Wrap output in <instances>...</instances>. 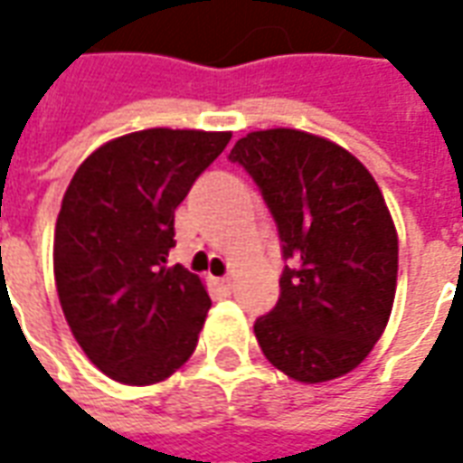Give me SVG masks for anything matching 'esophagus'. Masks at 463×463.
Instances as JSON below:
<instances>
[{"label":"esophagus","instance_id":"obj_1","mask_svg":"<svg viewBox=\"0 0 463 463\" xmlns=\"http://www.w3.org/2000/svg\"><path fill=\"white\" fill-rule=\"evenodd\" d=\"M213 285H218L222 292H231V288H232L231 278H213Z\"/></svg>","mask_w":463,"mask_h":463}]
</instances>
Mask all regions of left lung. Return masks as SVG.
I'll list each match as a JSON object with an SVG mask.
<instances>
[{
    "label": "left lung",
    "mask_w": 463,
    "mask_h": 463,
    "mask_svg": "<svg viewBox=\"0 0 463 463\" xmlns=\"http://www.w3.org/2000/svg\"><path fill=\"white\" fill-rule=\"evenodd\" d=\"M278 225L280 298L255 320L265 357L315 384L367 357L397 290V231L379 185L337 143L295 131H252L232 146Z\"/></svg>",
    "instance_id": "obj_1"
}]
</instances>
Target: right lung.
<instances>
[{"mask_svg":"<svg viewBox=\"0 0 463 463\" xmlns=\"http://www.w3.org/2000/svg\"><path fill=\"white\" fill-rule=\"evenodd\" d=\"M231 133L148 128L104 143L69 183L56 218L59 302L86 357L123 384L171 377L191 357L211 298L168 265L173 213Z\"/></svg>","mask_w":463,"mask_h":463,"instance_id":"1","label":"right lung"}]
</instances>
